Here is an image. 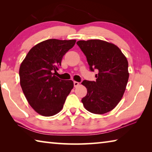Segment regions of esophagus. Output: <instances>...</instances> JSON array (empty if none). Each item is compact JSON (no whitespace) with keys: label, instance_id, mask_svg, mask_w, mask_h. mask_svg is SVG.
<instances>
[{"label":"esophagus","instance_id":"34e87169","mask_svg":"<svg viewBox=\"0 0 152 152\" xmlns=\"http://www.w3.org/2000/svg\"><path fill=\"white\" fill-rule=\"evenodd\" d=\"M79 85H80L79 82H76V81L74 82V87H75V88H76V87H78Z\"/></svg>","mask_w":152,"mask_h":152}]
</instances>
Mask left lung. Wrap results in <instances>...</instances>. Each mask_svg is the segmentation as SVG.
I'll list each match as a JSON object with an SVG mask.
<instances>
[{
  "mask_svg": "<svg viewBox=\"0 0 152 152\" xmlns=\"http://www.w3.org/2000/svg\"><path fill=\"white\" fill-rule=\"evenodd\" d=\"M76 43L86 57L90 70L99 71L96 81L82 82L87 89L82 102L92 113L109 112L120 102L125 91L129 79L127 58L117 45L104 41L82 40Z\"/></svg>",
  "mask_w": 152,
  "mask_h": 152,
  "instance_id": "left-lung-1",
  "label": "left lung"
}]
</instances>
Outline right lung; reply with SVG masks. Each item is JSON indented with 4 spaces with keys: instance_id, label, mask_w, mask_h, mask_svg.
<instances>
[{
    "instance_id": "right-lung-1",
    "label": "right lung",
    "mask_w": 152,
    "mask_h": 152,
    "mask_svg": "<svg viewBox=\"0 0 152 152\" xmlns=\"http://www.w3.org/2000/svg\"><path fill=\"white\" fill-rule=\"evenodd\" d=\"M76 40L50 39L31 49L20 66V84L28 102L36 112L53 116L62 109L71 90L72 80L54 75L63 56L75 45Z\"/></svg>"
}]
</instances>
